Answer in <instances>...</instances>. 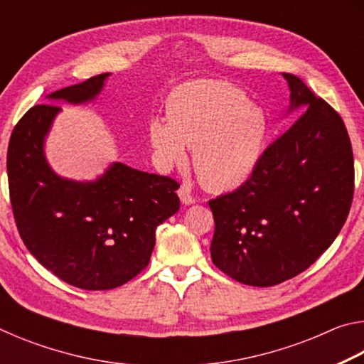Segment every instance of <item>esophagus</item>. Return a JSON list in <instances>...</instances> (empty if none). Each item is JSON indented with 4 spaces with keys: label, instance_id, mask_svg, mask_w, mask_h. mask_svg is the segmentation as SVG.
Instances as JSON below:
<instances>
[{
    "label": "esophagus",
    "instance_id": "34e87169",
    "mask_svg": "<svg viewBox=\"0 0 364 364\" xmlns=\"http://www.w3.org/2000/svg\"><path fill=\"white\" fill-rule=\"evenodd\" d=\"M178 196H180V199L184 205H191L194 204L196 202V197L191 194V191L188 186H181L180 189H178Z\"/></svg>",
    "mask_w": 364,
    "mask_h": 364
}]
</instances>
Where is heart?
Wrapping results in <instances>:
<instances>
[{"label": "heart", "instance_id": "1", "mask_svg": "<svg viewBox=\"0 0 364 364\" xmlns=\"http://www.w3.org/2000/svg\"><path fill=\"white\" fill-rule=\"evenodd\" d=\"M147 132L164 170L186 164L189 147L202 186L226 193L254 173L268 136V119L236 86L196 83L176 90L168 100V120H151Z\"/></svg>", "mask_w": 364, "mask_h": 364}]
</instances>
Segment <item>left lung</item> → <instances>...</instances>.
I'll use <instances>...</instances> for the list:
<instances>
[{
	"instance_id": "8db88e82",
	"label": "left lung",
	"mask_w": 364,
	"mask_h": 364,
	"mask_svg": "<svg viewBox=\"0 0 364 364\" xmlns=\"http://www.w3.org/2000/svg\"><path fill=\"white\" fill-rule=\"evenodd\" d=\"M294 125L271 143L236 191L208 200L212 262L237 282L281 284L334 242L353 200L355 167L342 117L292 73Z\"/></svg>"
}]
</instances>
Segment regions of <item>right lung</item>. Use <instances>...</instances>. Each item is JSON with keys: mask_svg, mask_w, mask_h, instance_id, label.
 <instances>
[{"mask_svg": "<svg viewBox=\"0 0 364 364\" xmlns=\"http://www.w3.org/2000/svg\"><path fill=\"white\" fill-rule=\"evenodd\" d=\"M107 77L101 73L49 97L90 101ZM59 110L38 104L12 130L6 162L12 213L23 244L43 267L70 286L109 291L149 264L157 226L180 208V184L119 162L93 183L54 175L43 139Z\"/></svg>", "mask_w": 364, "mask_h": 364, "instance_id": "add662e5", "label": "right lung"}]
</instances>
